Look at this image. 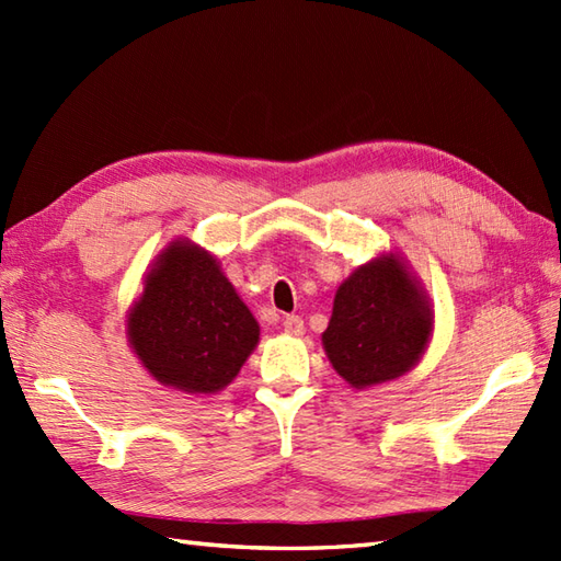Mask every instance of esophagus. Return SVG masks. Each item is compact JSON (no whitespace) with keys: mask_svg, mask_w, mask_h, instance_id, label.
<instances>
[{"mask_svg":"<svg viewBox=\"0 0 561 561\" xmlns=\"http://www.w3.org/2000/svg\"><path fill=\"white\" fill-rule=\"evenodd\" d=\"M284 332H289V335H304V318L301 316L284 318Z\"/></svg>","mask_w":561,"mask_h":561,"instance_id":"obj_1","label":"esophagus"}]
</instances>
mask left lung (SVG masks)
<instances>
[{
  "label": "left lung",
  "mask_w": 561,
  "mask_h": 561,
  "mask_svg": "<svg viewBox=\"0 0 561 561\" xmlns=\"http://www.w3.org/2000/svg\"><path fill=\"white\" fill-rule=\"evenodd\" d=\"M432 311L396 255L356 270L335 294L323 344L330 364L354 388L386 383L420 359Z\"/></svg>",
  "instance_id": "left-lung-1"
}]
</instances>
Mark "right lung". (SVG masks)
Masks as SVG:
<instances>
[{
    "label": "right lung",
    "mask_w": 561,
    "mask_h": 561,
    "mask_svg": "<svg viewBox=\"0 0 561 561\" xmlns=\"http://www.w3.org/2000/svg\"><path fill=\"white\" fill-rule=\"evenodd\" d=\"M129 311V344L159 383L185 392L229 386L260 328L217 260L190 243L165 248Z\"/></svg>",
    "instance_id": "1"
}]
</instances>
